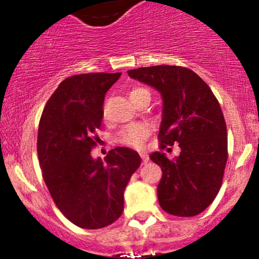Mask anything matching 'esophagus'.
Returning a JSON list of instances; mask_svg holds the SVG:
<instances>
[{
    "label": "esophagus",
    "mask_w": 259,
    "mask_h": 259,
    "mask_svg": "<svg viewBox=\"0 0 259 259\" xmlns=\"http://www.w3.org/2000/svg\"><path fill=\"white\" fill-rule=\"evenodd\" d=\"M140 156H142L143 164H146V163H148V161H149V156H148V154L142 153V154H140Z\"/></svg>",
    "instance_id": "obj_1"
}]
</instances>
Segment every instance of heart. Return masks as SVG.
<instances>
[{
  "mask_svg": "<svg viewBox=\"0 0 259 259\" xmlns=\"http://www.w3.org/2000/svg\"><path fill=\"white\" fill-rule=\"evenodd\" d=\"M143 91L146 90L142 88H133L129 93L130 99L137 96L138 94L143 93ZM149 133H150V127L146 124H130L122 127L117 133L116 140L124 145L133 146V148H139V146L143 145L146 138H148Z\"/></svg>",
  "mask_w": 259,
  "mask_h": 259,
  "instance_id": "obj_1",
  "label": "heart"
}]
</instances>
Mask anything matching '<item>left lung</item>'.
Listing matches in <instances>:
<instances>
[{"label":"left lung","mask_w":259,"mask_h":259,"mask_svg":"<svg viewBox=\"0 0 259 259\" xmlns=\"http://www.w3.org/2000/svg\"><path fill=\"white\" fill-rule=\"evenodd\" d=\"M127 75L161 94L160 146L179 144L182 150L174 159L159 151L150 154L163 170L159 204L171 215H198L215 199L228 159L221 105L209 86L187 67L158 65L129 70Z\"/></svg>","instance_id":"1"}]
</instances>
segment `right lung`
<instances>
[{
  "mask_svg": "<svg viewBox=\"0 0 259 259\" xmlns=\"http://www.w3.org/2000/svg\"><path fill=\"white\" fill-rule=\"evenodd\" d=\"M121 72H94L65 79L46 103L37 134L42 178L60 211L80 228L114 223L124 210V190L142 164L129 148L111 149L104 160L91 149L103 120L105 94Z\"/></svg>",
  "mask_w": 259,
  "mask_h": 259,
  "instance_id": "right-lung-1",
  "label": "right lung"
}]
</instances>
